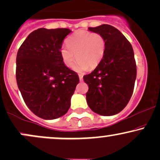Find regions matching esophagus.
Listing matches in <instances>:
<instances>
[{
	"mask_svg": "<svg viewBox=\"0 0 160 160\" xmlns=\"http://www.w3.org/2000/svg\"><path fill=\"white\" fill-rule=\"evenodd\" d=\"M79 78H80V80L81 81V80H82V78H83V75L79 74Z\"/></svg>",
	"mask_w": 160,
	"mask_h": 160,
	"instance_id": "obj_1",
	"label": "esophagus"
}]
</instances>
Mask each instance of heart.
Returning a JSON list of instances; mask_svg holds the SVG:
<instances>
[{
    "label": "heart",
    "instance_id": "b5f03b06",
    "mask_svg": "<svg viewBox=\"0 0 160 160\" xmlns=\"http://www.w3.org/2000/svg\"><path fill=\"white\" fill-rule=\"evenodd\" d=\"M67 45H62L60 55L68 68L74 65L78 71L94 69L102 62L106 49V40L102 34L88 31H78L67 39Z\"/></svg>",
    "mask_w": 160,
    "mask_h": 160
}]
</instances>
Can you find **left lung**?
Instances as JSON below:
<instances>
[{
    "mask_svg": "<svg viewBox=\"0 0 160 160\" xmlns=\"http://www.w3.org/2000/svg\"><path fill=\"white\" fill-rule=\"evenodd\" d=\"M106 40L104 56L91 74L83 76L89 86L86 102L90 109L102 116L120 113L133 93L137 68L131 43L118 29L110 25L89 28Z\"/></svg>",
    "mask_w": 160,
    "mask_h": 160,
    "instance_id": "left-lung-1",
    "label": "left lung"
}]
</instances>
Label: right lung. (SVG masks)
<instances>
[{
  "label": "right lung",
  "mask_w": 160,
  "mask_h": 160,
  "mask_svg": "<svg viewBox=\"0 0 160 160\" xmlns=\"http://www.w3.org/2000/svg\"><path fill=\"white\" fill-rule=\"evenodd\" d=\"M71 32L68 28H38L18 50V87L28 108L44 120H54L67 113L80 81L60 55L63 40Z\"/></svg>",
  "instance_id": "1"
}]
</instances>
